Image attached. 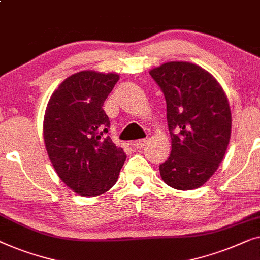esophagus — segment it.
<instances>
[{"label":"esophagus","instance_id":"esophagus-1","mask_svg":"<svg viewBox=\"0 0 260 260\" xmlns=\"http://www.w3.org/2000/svg\"><path fill=\"white\" fill-rule=\"evenodd\" d=\"M146 144H147V140H146V139H139V140H135V141L132 142V146L139 149V148L144 147Z\"/></svg>","mask_w":260,"mask_h":260}]
</instances>
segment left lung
Returning <instances> with one entry per match:
<instances>
[{
    "instance_id": "8db88e82",
    "label": "left lung",
    "mask_w": 260,
    "mask_h": 260,
    "mask_svg": "<svg viewBox=\"0 0 260 260\" xmlns=\"http://www.w3.org/2000/svg\"><path fill=\"white\" fill-rule=\"evenodd\" d=\"M167 105L171 155L159 167L165 184L179 191L203 186L224 159L231 138L228 96L211 73L185 61L149 71Z\"/></svg>"
}]
</instances>
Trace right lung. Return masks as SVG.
Returning <instances> with one entry per match:
<instances>
[{"instance_id":"right-lung-1","label":"right lung","mask_w":260,"mask_h":260,"mask_svg":"<svg viewBox=\"0 0 260 260\" xmlns=\"http://www.w3.org/2000/svg\"><path fill=\"white\" fill-rule=\"evenodd\" d=\"M120 79L82 71L60 83L43 118V139L58 178L76 194L96 197L118 181L126 153L109 138L102 106Z\"/></svg>"}]
</instances>
